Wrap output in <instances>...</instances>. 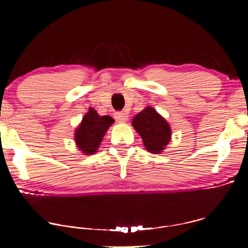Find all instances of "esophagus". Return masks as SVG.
Returning a JSON list of instances; mask_svg holds the SVG:
<instances>
[{
	"instance_id": "34e87169",
	"label": "esophagus",
	"mask_w": 248,
	"mask_h": 248,
	"mask_svg": "<svg viewBox=\"0 0 248 248\" xmlns=\"http://www.w3.org/2000/svg\"><path fill=\"white\" fill-rule=\"evenodd\" d=\"M115 118L118 122H125L127 120V114L124 113V111H117L116 114H115Z\"/></svg>"
}]
</instances>
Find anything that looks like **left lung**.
Listing matches in <instances>:
<instances>
[{"label":"left lung","instance_id":"left-lung-1","mask_svg":"<svg viewBox=\"0 0 248 248\" xmlns=\"http://www.w3.org/2000/svg\"><path fill=\"white\" fill-rule=\"evenodd\" d=\"M132 124L141 135L144 147L149 152L159 154L170 141V127L152 107H147L140 111L133 118Z\"/></svg>","mask_w":248,"mask_h":248}]
</instances>
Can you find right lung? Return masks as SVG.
Masks as SVG:
<instances>
[{"label":"right lung","mask_w":248,"mask_h":248,"mask_svg":"<svg viewBox=\"0 0 248 248\" xmlns=\"http://www.w3.org/2000/svg\"><path fill=\"white\" fill-rule=\"evenodd\" d=\"M111 123H114V118L100 116L93 108H90L76 131V142L80 150L84 155L96 152Z\"/></svg>","instance_id":"right-lung-1"}]
</instances>
